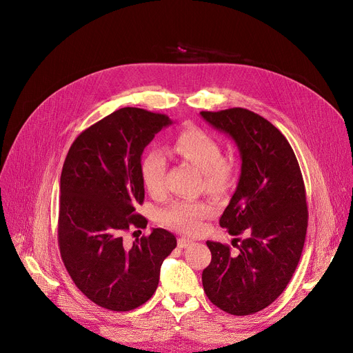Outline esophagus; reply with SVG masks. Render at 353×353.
<instances>
[{
  "label": "esophagus",
  "mask_w": 353,
  "mask_h": 353,
  "mask_svg": "<svg viewBox=\"0 0 353 353\" xmlns=\"http://www.w3.org/2000/svg\"><path fill=\"white\" fill-rule=\"evenodd\" d=\"M190 245H193V242H192V240L186 239V237H180V239L177 240V246H179L180 249H184V248H188V246H190Z\"/></svg>",
  "instance_id": "34e87169"
}]
</instances>
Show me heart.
<instances>
[{
  "instance_id": "heart-1",
  "label": "heart",
  "mask_w": 353,
  "mask_h": 353,
  "mask_svg": "<svg viewBox=\"0 0 353 353\" xmlns=\"http://www.w3.org/2000/svg\"><path fill=\"white\" fill-rule=\"evenodd\" d=\"M173 152L181 160L193 164L201 172L206 190L212 193L225 192L232 181L233 164L221 159L223 152L219 141L197 127L181 130L173 141ZM141 180L145 189L154 196L164 190L165 157L159 148L148 150L140 164ZM213 212L205 201H174L160 212V221L164 226L180 232L196 234L203 229V220Z\"/></svg>"
}]
</instances>
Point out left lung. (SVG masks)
<instances>
[{"mask_svg": "<svg viewBox=\"0 0 353 353\" xmlns=\"http://www.w3.org/2000/svg\"><path fill=\"white\" fill-rule=\"evenodd\" d=\"M200 114L239 148L242 169L220 226L245 234L233 239L236 252L208 240L203 289L221 310L245 316L279 298L298 268L307 229L303 177L286 137L262 116L240 107Z\"/></svg>", "mask_w": 353, "mask_h": 353, "instance_id": "1", "label": "left lung"}]
</instances>
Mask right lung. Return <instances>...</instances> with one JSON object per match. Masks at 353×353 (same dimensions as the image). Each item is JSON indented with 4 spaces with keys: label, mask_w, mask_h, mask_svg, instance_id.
I'll list each match as a JSON object with an SVG mask.
<instances>
[{
    "label": "right lung",
    "mask_w": 353,
    "mask_h": 353,
    "mask_svg": "<svg viewBox=\"0 0 353 353\" xmlns=\"http://www.w3.org/2000/svg\"><path fill=\"white\" fill-rule=\"evenodd\" d=\"M173 121L165 114L124 107L74 140L60 179L59 245L72 282L96 305L133 310L152 298L173 233L153 229L132 246L124 233L144 229L140 164L145 145ZM136 233V232H134Z\"/></svg>",
    "instance_id": "1"
}]
</instances>
